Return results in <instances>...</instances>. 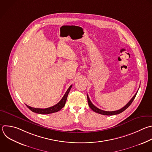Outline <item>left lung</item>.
<instances>
[{
	"label": "left lung",
	"mask_w": 152,
	"mask_h": 152,
	"mask_svg": "<svg viewBox=\"0 0 152 152\" xmlns=\"http://www.w3.org/2000/svg\"><path fill=\"white\" fill-rule=\"evenodd\" d=\"M138 92V91L137 92H136V94L134 95V96L131 98V99L129 101V102L124 107H122V109L118 110H116V111H112V112H107V111H104V110H101L98 108H97L96 107H95L91 102V100L87 94V98H88V105L89 106V107L95 112L97 113H99V114H101V115H107V116H111V115H118V114H119L122 112H123L124 110H125L132 103V102L134 101L137 94Z\"/></svg>",
	"instance_id": "left-lung-1"
}]
</instances>
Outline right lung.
Here are the masks:
<instances>
[{"instance_id":"obj_1","label":"right lung","mask_w":152,"mask_h":152,"mask_svg":"<svg viewBox=\"0 0 152 152\" xmlns=\"http://www.w3.org/2000/svg\"><path fill=\"white\" fill-rule=\"evenodd\" d=\"M72 85H70V87L68 88L67 91H66V92L65 93L64 95L63 96V97L62 98V99L60 101V102H58L57 104L54 105V106H52L50 107H48L46 109H38V108H34V107H30L28 106H27V107L30 110H31L33 112L36 113H39V114H42V115H46V114H50V113H53L57 112L60 111L63 107H64L66 100L67 98V96L68 94L70 92V89L72 88Z\"/></svg>"}]
</instances>
